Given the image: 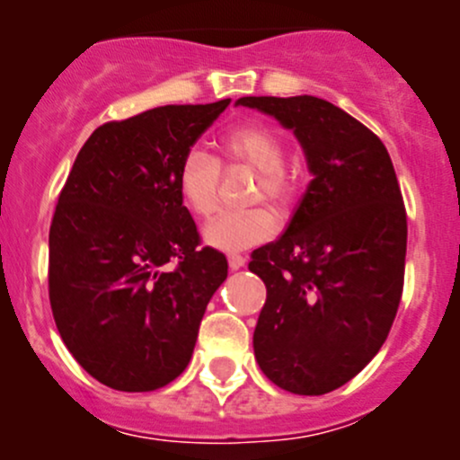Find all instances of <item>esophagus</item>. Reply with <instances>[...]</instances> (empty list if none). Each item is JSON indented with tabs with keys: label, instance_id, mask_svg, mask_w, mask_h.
Wrapping results in <instances>:
<instances>
[{
	"label": "esophagus",
	"instance_id": "1",
	"mask_svg": "<svg viewBox=\"0 0 460 460\" xmlns=\"http://www.w3.org/2000/svg\"><path fill=\"white\" fill-rule=\"evenodd\" d=\"M226 260H229L231 269H240V267H244V262H247V258H244L243 253H229Z\"/></svg>",
	"mask_w": 460,
	"mask_h": 460
}]
</instances>
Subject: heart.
<instances>
[{
    "mask_svg": "<svg viewBox=\"0 0 460 460\" xmlns=\"http://www.w3.org/2000/svg\"><path fill=\"white\" fill-rule=\"evenodd\" d=\"M285 160L287 140L276 127L262 119L240 122L220 136L217 157L200 148L184 153L175 171L178 196L193 216L208 217L217 207L222 166H244L256 171L249 202L269 201L278 211H289L298 202L300 180L294 171L287 169ZM270 208L258 205L244 211L217 213L204 226V240L211 247L226 252L267 243L278 231V216Z\"/></svg>",
    "mask_w": 460,
    "mask_h": 460,
    "instance_id": "obj_1",
    "label": "heart"
}]
</instances>
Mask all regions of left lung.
<instances>
[{"label": "left lung", "mask_w": 460, "mask_h": 460, "mask_svg": "<svg viewBox=\"0 0 460 460\" xmlns=\"http://www.w3.org/2000/svg\"><path fill=\"white\" fill-rule=\"evenodd\" d=\"M294 128L309 182L285 235L252 253L267 287L253 332L264 376L300 396L338 389L378 354L405 280L407 213L385 144L332 102L240 97Z\"/></svg>", "instance_id": "1"}]
</instances>
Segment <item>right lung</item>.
I'll use <instances>...</instances> for the list:
<instances>
[{
    "instance_id": "add662e5",
    "label": "right lung",
    "mask_w": 460,
    "mask_h": 460,
    "mask_svg": "<svg viewBox=\"0 0 460 460\" xmlns=\"http://www.w3.org/2000/svg\"><path fill=\"white\" fill-rule=\"evenodd\" d=\"M231 100L166 104L93 131L59 191L49 298L73 358L119 392H151L187 369L226 258L178 196L184 153Z\"/></svg>"
}]
</instances>
